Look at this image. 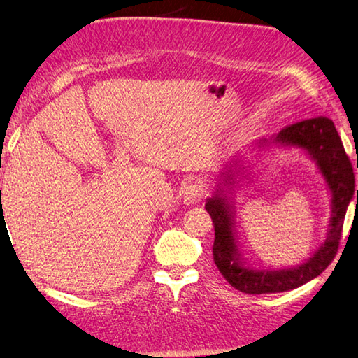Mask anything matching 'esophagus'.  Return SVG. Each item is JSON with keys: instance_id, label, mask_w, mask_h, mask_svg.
<instances>
[{"instance_id": "34e87169", "label": "esophagus", "mask_w": 358, "mask_h": 358, "mask_svg": "<svg viewBox=\"0 0 358 358\" xmlns=\"http://www.w3.org/2000/svg\"><path fill=\"white\" fill-rule=\"evenodd\" d=\"M201 197H203V185H201L200 181H194V183L185 187L181 200H183V203L186 206H194L199 203Z\"/></svg>"}]
</instances>
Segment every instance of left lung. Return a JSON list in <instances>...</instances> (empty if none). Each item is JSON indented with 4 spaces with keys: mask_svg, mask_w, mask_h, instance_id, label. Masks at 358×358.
Returning a JSON list of instances; mask_svg holds the SVG:
<instances>
[{
    "mask_svg": "<svg viewBox=\"0 0 358 358\" xmlns=\"http://www.w3.org/2000/svg\"><path fill=\"white\" fill-rule=\"evenodd\" d=\"M274 147L299 148L315 162L330 194L332 214L326 239L303 263L289 268H255L247 263L243 252L239 250L235 201L230 197L236 180H241L245 173H249L252 162L241 153L224 162L217 175L216 187L205 203V210L210 213L214 224L213 258L225 280L245 294L289 291L320 275L332 263L338 250L344 216L355 192L352 166L344 152L334 122L327 117H315L283 128L272 138L262 139L250 145L249 152L252 155L253 151H257L256 155H259ZM252 158H255V155Z\"/></svg>",
    "mask_w": 358,
    "mask_h": 358,
    "instance_id": "1",
    "label": "left lung"
}]
</instances>
